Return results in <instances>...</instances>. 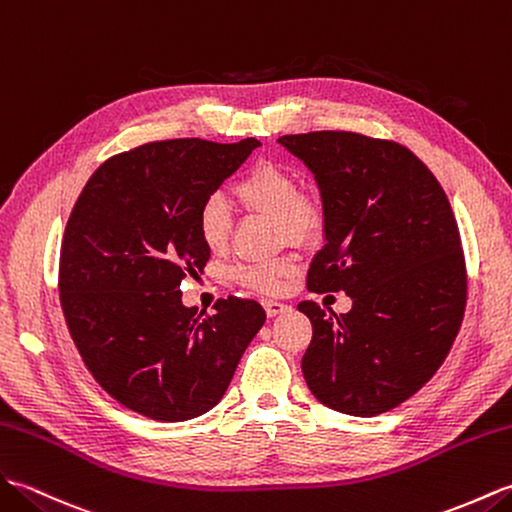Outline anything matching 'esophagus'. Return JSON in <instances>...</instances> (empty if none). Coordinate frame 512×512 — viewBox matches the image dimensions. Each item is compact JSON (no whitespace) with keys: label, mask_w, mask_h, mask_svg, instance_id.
I'll list each match as a JSON object with an SVG mask.
<instances>
[{"label":"esophagus","mask_w":512,"mask_h":512,"mask_svg":"<svg viewBox=\"0 0 512 512\" xmlns=\"http://www.w3.org/2000/svg\"><path fill=\"white\" fill-rule=\"evenodd\" d=\"M265 304V311H267V315H280V313H285L287 309H289V304H285V302H280V300H265L263 302Z\"/></svg>","instance_id":"obj_1"}]
</instances>
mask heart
<instances>
[{"label": "heart", "mask_w": 512, "mask_h": 512, "mask_svg": "<svg viewBox=\"0 0 512 512\" xmlns=\"http://www.w3.org/2000/svg\"><path fill=\"white\" fill-rule=\"evenodd\" d=\"M236 199L247 210L276 214L282 232L291 241H311L322 227L320 206L300 195V184L293 170L276 162H260L236 181ZM197 234L208 252L219 254L227 247L232 234V214L221 195H210L197 210ZM295 271L293 256H280L260 263L234 267V278L256 291H278L287 276Z\"/></svg>", "instance_id": "b5f03b06"}]
</instances>
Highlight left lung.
Segmentation results:
<instances>
[{
	"label": "left lung",
	"mask_w": 512,
	"mask_h": 512,
	"mask_svg": "<svg viewBox=\"0 0 512 512\" xmlns=\"http://www.w3.org/2000/svg\"><path fill=\"white\" fill-rule=\"evenodd\" d=\"M320 188L324 247L306 287L344 291L348 313L298 304L313 324L304 381L322 405L377 416L434 377L467 304L460 232L445 190L405 146L348 131L282 135Z\"/></svg>",
	"instance_id": "8db88e82"
}]
</instances>
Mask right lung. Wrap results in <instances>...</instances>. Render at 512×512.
<instances>
[{"instance_id":"1","label":"right lung","mask_w":512,"mask_h":512,"mask_svg":"<svg viewBox=\"0 0 512 512\" xmlns=\"http://www.w3.org/2000/svg\"><path fill=\"white\" fill-rule=\"evenodd\" d=\"M260 142L164 140L113 155L89 177L65 227L59 293L74 344L100 388L146 418L206 414L265 324L256 300L214 315L181 302L210 252L197 210Z\"/></svg>"}]
</instances>
